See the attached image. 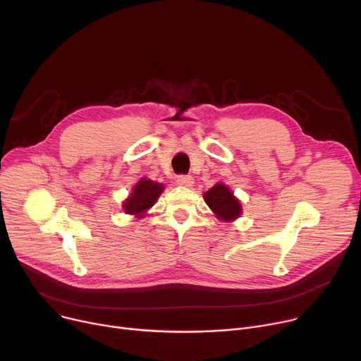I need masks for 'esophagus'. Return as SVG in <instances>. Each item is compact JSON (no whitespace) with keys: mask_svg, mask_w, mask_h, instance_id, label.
I'll return each mask as SVG.
<instances>
[{"mask_svg":"<svg viewBox=\"0 0 361 361\" xmlns=\"http://www.w3.org/2000/svg\"><path fill=\"white\" fill-rule=\"evenodd\" d=\"M195 183V178L192 176H178L177 184L181 187H192Z\"/></svg>","mask_w":361,"mask_h":361,"instance_id":"obj_1","label":"esophagus"}]
</instances>
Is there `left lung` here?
<instances>
[{
	"instance_id": "8db88e82",
	"label": "left lung",
	"mask_w": 361,
	"mask_h": 361,
	"mask_svg": "<svg viewBox=\"0 0 361 361\" xmlns=\"http://www.w3.org/2000/svg\"><path fill=\"white\" fill-rule=\"evenodd\" d=\"M203 197L219 219L233 221L241 214L240 202L234 197L230 188L222 183L215 184L209 192L204 193Z\"/></svg>"
}]
</instances>
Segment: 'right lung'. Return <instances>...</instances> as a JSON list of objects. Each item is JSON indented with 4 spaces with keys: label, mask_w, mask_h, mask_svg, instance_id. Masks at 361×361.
Returning a JSON list of instances; mask_svg holds the SVG:
<instances>
[{
    "label": "right lung",
    "mask_w": 361,
    "mask_h": 361,
    "mask_svg": "<svg viewBox=\"0 0 361 361\" xmlns=\"http://www.w3.org/2000/svg\"><path fill=\"white\" fill-rule=\"evenodd\" d=\"M164 190V185L159 183H155L147 178H142L135 188H133V193L130 197L124 202L123 207L127 214L137 215L139 218L143 216V214L149 209V207L154 206L157 199Z\"/></svg>",
    "instance_id": "1"
}]
</instances>
